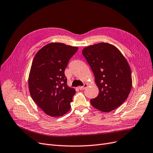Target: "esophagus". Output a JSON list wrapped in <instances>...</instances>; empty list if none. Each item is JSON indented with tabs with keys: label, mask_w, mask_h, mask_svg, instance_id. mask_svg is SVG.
<instances>
[{
	"label": "esophagus",
	"mask_w": 153,
	"mask_h": 153,
	"mask_svg": "<svg viewBox=\"0 0 153 153\" xmlns=\"http://www.w3.org/2000/svg\"><path fill=\"white\" fill-rule=\"evenodd\" d=\"M87 87V84H84V85L83 86H79L78 87V89H79L80 90H84L85 89V88Z\"/></svg>",
	"instance_id": "1"
}]
</instances>
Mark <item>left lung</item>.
I'll list each match as a JSON object with an SVG mask.
<instances>
[{
  "label": "left lung",
  "instance_id": "obj_1",
  "mask_svg": "<svg viewBox=\"0 0 153 153\" xmlns=\"http://www.w3.org/2000/svg\"><path fill=\"white\" fill-rule=\"evenodd\" d=\"M82 54L95 76L99 94L91 103L101 112H109L121 105L131 91V72L121 52L114 46L100 43L89 46Z\"/></svg>",
  "mask_w": 153,
  "mask_h": 153
}]
</instances>
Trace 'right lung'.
<instances>
[{
    "label": "right lung",
    "instance_id": "right-lung-1",
    "mask_svg": "<svg viewBox=\"0 0 153 153\" xmlns=\"http://www.w3.org/2000/svg\"><path fill=\"white\" fill-rule=\"evenodd\" d=\"M78 50L61 43L45 45L35 55L29 76V88L32 100L48 115L60 117L70 110L75 94L67 85L64 70Z\"/></svg>",
    "mask_w": 153,
    "mask_h": 153
}]
</instances>
